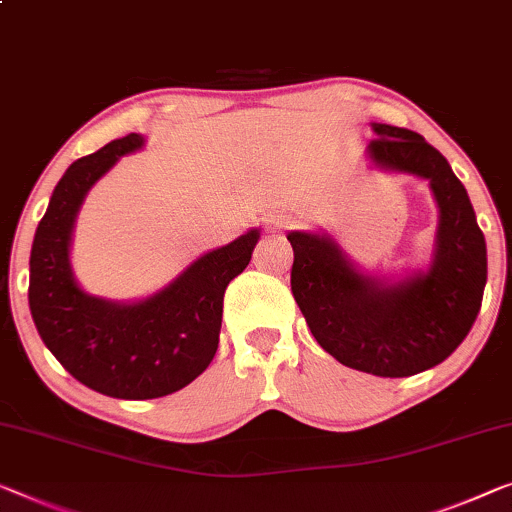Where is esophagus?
Listing matches in <instances>:
<instances>
[{"label":"esophagus","instance_id":"esophagus-1","mask_svg":"<svg viewBox=\"0 0 512 512\" xmlns=\"http://www.w3.org/2000/svg\"><path fill=\"white\" fill-rule=\"evenodd\" d=\"M282 227H285V218L278 216V218H271L269 225H266V232H282Z\"/></svg>","mask_w":512,"mask_h":512}]
</instances>
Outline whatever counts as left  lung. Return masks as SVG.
Listing matches in <instances>:
<instances>
[{
    "instance_id": "left-lung-1",
    "label": "left lung",
    "mask_w": 512,
    "mask_h": 512,
    "mask_svg": "<svg viewBox=\"0 0 512 512\" xmlns=\"http://www.w3.org/2000/svg\"><path fill=\"white\" fill-rule=\"evenodd\" d=\"M365 158L430 183L439 220L430 262L400 278L363 271L329 232L287 234L292 294L335 361L377 377H411L446 361L474 326L487 282L485 236L467 188L423 135L372 124Z\"/></svg>"
}]
</instances>
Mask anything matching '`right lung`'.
Returning a JSON list of instances; mask_svg holds the SVG:
<instances>
[{"mask_svg": "<svg viewBox=\"0 0 512 512\" xmlns=\"http://www.w3.org/2000/svg\"><path fill=\"white\" fill-rule=\"evenodd\" d=\"M144 142V135L131 133L75 160L52 190L29 257V310L45 347L80 384L119 400L163 398L209 368L225 289L246 269L259 241L253 227L137 301L82 289L71 266L75 218L94 183Z\"/></svg>", "mask_w": 512, "mask_h": 512, "instance_id": "1", "label": "right lung"}]
</instances>
